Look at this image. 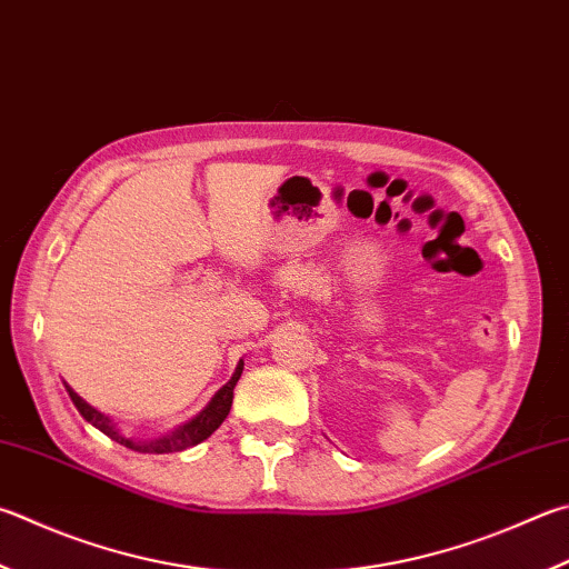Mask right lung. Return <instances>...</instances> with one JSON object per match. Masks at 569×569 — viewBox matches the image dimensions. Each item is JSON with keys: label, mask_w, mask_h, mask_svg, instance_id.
Segmentation results:
<instances>
[{"label": "right lung", "mask_w": 569, "mask_h": 569, "mask_svg": "<svg viewBox=\"0 0 569 569\" xmlns=\"http://www.w3.org/2000/svg\"><path fill=\"white\" fill-rule=\"evenodd\" d=\"M241 373H243V360H239V366H236L229 383L216 390V396L209 400V406H206L201 412H196L191 420H186L183 426L173 428V430L167 432V436H159V438H131V436H127V432L119 428L117 420L104 416V412L97 410L94 406H89V402L81 398L79 392L71 388L69 383H64V388L69 392L71 402H74L77 410L81 412V418L91 422V426L104 432V436H109L111 440H117L119 446L129 448L133 452H149V456H167V452H181L186 448L199 446V442H203L216 428L221 426L226 416H229V410H231L233 388H236V383H239Z\"/></svg>", "instance_id": "obj_1"}]
</instances>
